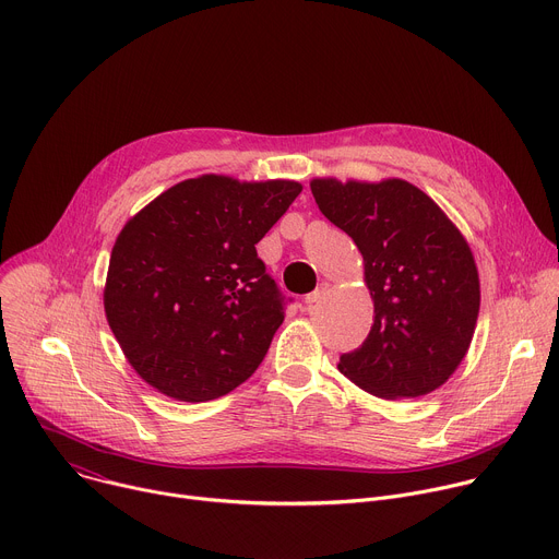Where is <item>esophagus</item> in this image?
Wrapping results in <instances>:
<instances>
[{"instance_id": "esophagus-1", "label": "esophagus", "mask_w": 559, "mask_h": 559, "mask_svg": "<svg viewBox=\"0 0 559 559\" xmlns=\"http://www.w3.org/2000/svg\"><path fill=\"white\" fill-rule=\"evenodd\" d=\"M325 296H328V285H321V287L313 289L311 294L305 296V305H307V307H313L316 302H321Z\"/></svg>"}]
</instances>
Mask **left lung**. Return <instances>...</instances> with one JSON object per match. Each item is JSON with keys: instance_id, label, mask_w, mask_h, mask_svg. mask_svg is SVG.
Listing matches in <instances>:
<instances>
[{"instance_id": "1", "label": "left lung", "mask_w": 559, "mask_h": 559, "mask_svg": "<svg viewBox=\"0 0 559 559\" xmlns=\"http://www.w3.org/2000/svg\"><path fill=\"white\" fill-rule=\"evenodd\" d=\"M311 194L354 238L373 298L365 343L338 369L378 397H418L462 362L480 311V281L460 229L403 179H313Z\"/></svg>"}]
</instances>
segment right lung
<instances>
[{"label":"right lung","instance_id":"add662e5","mask_svg":"<svg viewBox=\"0 0 559 559\" xmlns=\"http://www.w3.org/2000/svg\"><path fill=\"white\" fill-rule=\"evenodd\" d=\"M300 190L296 181L205 175L173 186L126 223L104 307L147 384L175 401L205 403L257 371L287 302L257 243Z\"/></svg>","mask_w":559,"mask_h":559}]
</instances>
